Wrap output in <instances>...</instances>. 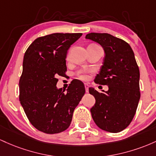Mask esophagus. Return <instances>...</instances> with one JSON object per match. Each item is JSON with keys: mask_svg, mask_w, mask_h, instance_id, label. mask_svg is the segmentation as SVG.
I'll return each instance as SVG.
<instances>
[{"mask_svg": "<svg viewBox=\"0 0 156 156\" xmlns=\"http://www.w3.org/2000/svg\"><path fill=\"white\" fill-rule=\"evenodd\" d=\"M88 87H89L88 84H87V83H85V90H86V92H87V93L88 92Z\"/></svg>", "mask_w": 156, "mask_h": 156, "instance_id": "esophagus-1", "label": "esophagus"}]
</instances>
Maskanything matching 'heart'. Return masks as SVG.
<instances>
[{
  "label": "heart",
  "instance_id": "heart-1",
  "mask_svg": "<svg viewBox=\"0 0 156 156\" xmlns=\"http://www.w3.org/2000/svg\"><path fill=\"white\" fill-rule=\"evenodd\" d=\"M79 77L83 80H87V78H88V76H87L86 73L83 72V71H80V72L79 73Z\"/></svg>",
  "mask_w": 156,
  "mask_h": 156
}]
</instances>
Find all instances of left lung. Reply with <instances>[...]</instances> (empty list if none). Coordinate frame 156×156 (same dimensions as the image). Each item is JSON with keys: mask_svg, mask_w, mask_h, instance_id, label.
I'll return each mask as SVG.
<instances>
[{"mask_svg": "<svg viewBox=\"0 0 156 156\" xmlns=\"http://www.w3.org/2000/svg\"><path fill=\"white\" fill-rule=\"evenodd\" d=\"M85 38L104 48V62L94 82L108 86V91L103 93L89 87L96 99L90 109L92 118L101 130L121 132L132 122L141 97L139 69L134 53L127 42L108 33H89Z\"/></svg>", "mask_w": 156, "mask_h": 156, "instance_id": "8db88e82", "label": "left lung"}]
</instances>
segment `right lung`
<instances>
[{
  "mask_svg": "<svg viewBox=\"0 0 156 156\" xmlns=\"http://www.w3.org/2000/svg\"><path fill=\"white\" fill-rule=\"evenodd\" d=\"M82 35L54 33L40 37L25 52L19 99L31 125L45 133H59L69 127L85 93L80 80H73L66 93L56 86L57 76H64L67 71V51Z\"/></svg>",
  "mask_w": 156,
  "mask_h": 156,
  "instance_id": "1",
  "label": "right lung"
}]
</instances>
